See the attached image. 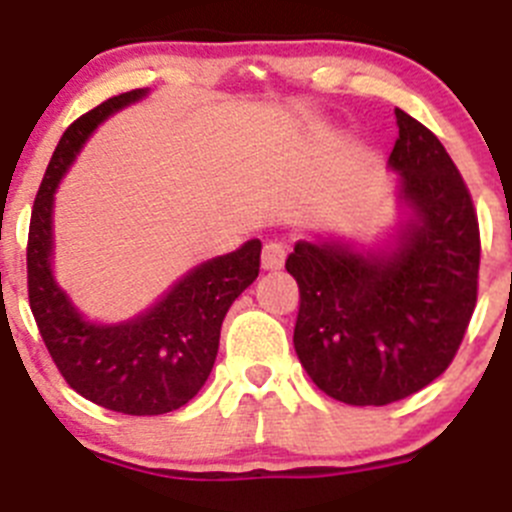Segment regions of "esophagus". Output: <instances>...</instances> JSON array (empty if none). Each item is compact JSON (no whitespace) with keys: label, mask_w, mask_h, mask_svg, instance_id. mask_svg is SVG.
Returning a JSON list of instances; mask_svg holds the SVG:
<instances>
[{"label":"esophagus","mask_w":512,"mask_h":512,"mask_svg":"<svg viewBox=\"0 0 512 512\" xmlns=\"http://www.w3.org/2000/svg\"><path fill=\"white\" fill-rule=\"evenodd\" d=\"M262 270H280L285 262V247L278 242H270V245L262 247Z\"/></svg>","instance_id":"esophagus-1"}]
</instances>
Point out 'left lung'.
Wrapping results in <instances>:
<instances>
[{"instance_id": "8db88e82", "label": "left lung", "mask_w": 512, "mask_h": 512, "mask_svg": "<svg viewBox=\"0 0 512 512\" xmlns=\"http://www.w3.org/2000/svg\"><path fill=\"white\" fill-rule=\"evenodd\" d=\"M398 222L377 245L316 234L285 270L301 290L293 347L316 388L347 405H388L426 388L457 354L480 273V227L434 132L395 109Z\"/></svg>"}]
</instances>
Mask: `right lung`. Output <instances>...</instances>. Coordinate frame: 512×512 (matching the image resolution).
I'll list each match as a JSON object with an SVG mask.
<instances>
[{"instance_id": "add662e5", "label": "right lung", "mask_w": 512, "mask_h": 512, "mask_svg": "<svg viewBox=\"0 0 512 512\" xmlns=\"http://www.w3.org/2000/svg\"><path fill=\"white\" fill-rule=\"evenodd\" d=\"M147 96L107 99L63 132L35 196L27 237V290L40 336L66 382L91 403L127 416L178 411L204 388L234 298L260 273V239L191 267L142 313L117 324L86 319L53 273L55 191L99 124Z\"/></svg>"}]
</instances>
